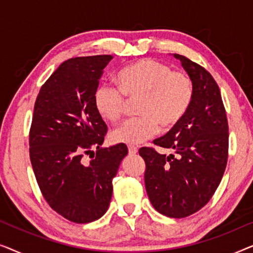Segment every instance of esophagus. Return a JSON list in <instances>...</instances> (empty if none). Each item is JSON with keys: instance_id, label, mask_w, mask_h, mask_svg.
Segmentation results:
<instances>
[{"instance_id": "obj_1", "label": "esophagus", "mask_w": 253, "mask_h": 253, "mask_svg": "<svg viewBox=\"0 0 253 253\" xmlns=\"http://www.w3.org/2000/svg\"><path fill=\"white\" fill-rule=\"evenodd\" d=\"M127 150H129V154H131V155L137 154V152H138V148L136 146H132V145L127 146Z\"/></svg>"}]
</instances>
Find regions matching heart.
Returning a JSON list of instances; mask_svg holds the SVG:
<instances>
[{
	"label": "heart",
	"instance_id": "1",
	"mask_svg": "<svg viewBox=\"0 0 253 253\" xmlns=\"http://www.w3.org/2000/svg\"><path fill=\"white\" fill-rule=\"evenodd\" d=\"M116 86L101 84L93 101L107 122L115 123L123 115L126 99L139 98L134 119L126 120L110 134L113 143L140 144L162 129L175 127L188 114L193 100V82L183 71H172L164 62L144 58L121 69Z\"/></svg>",
	"mask_w": 253,
	"mask_h": 253
}]
</instances>
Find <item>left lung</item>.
Returning a JSON list of instances; mask_svg holds the SVG:
<instances>
[{
	"label": "left lung",
	"mask_w": 253,
	"mask_h": 253,
	"mask_svg": "<svg viewBox=\"0 0 253 253\" xmlns=\"http://www.w3.org/2000/svg\"><path fill=\"white\" fill-rule=\"evenodd\" d=\"M181 61L193 82V100L188 114L154 144L174 151L160 154L141 147L146 164L145 188L159 213L185 217L206 205L222 178L228 159V122L220 88L212 75L183 55Z\"/></svg>",
	"instance_id": "obj_1"
}]
</instances>
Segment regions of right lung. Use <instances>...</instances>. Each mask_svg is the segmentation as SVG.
Here are the masks:
<instances>
[{"mask_svg":"<svg viewBox=\"0 0 253 253\" xmlns=\"http://www.w3.org/2000/svg\"><path fill=\"white\" fill-rule=\"evenodd\" d=\"M112 58L64 61L40 88L34 105L30 130L34 175L51 209L76 223L92 222L107 212L113 178L127 154L124 144L101 148L107 126L93 101ZM84 154L91 160L85 162Z\"/></svg>","mask_w":253,"mask_h":253,"instance_id":"add662e5","label":"right lung"}]
</instances>
